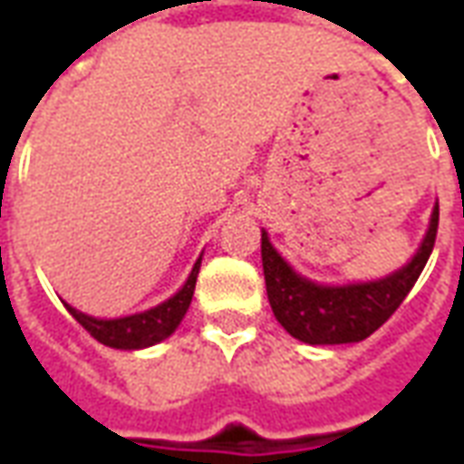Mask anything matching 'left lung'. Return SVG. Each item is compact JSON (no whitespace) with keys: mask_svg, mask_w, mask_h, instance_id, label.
Masks as SVG:
<instances>
[{"mask_svg":"<svg viewBox=\"0 0 464 464\" xmlns=\"http://www.w3.org/2000/svg\"><path fill=\"white\" fill-rule=\"evenodd\" d=\"M440 208L435 206L430 231L415 258L388 278L360 285H318L301 278L273 248L268 236H261L263 276L273 315L293 338L311 345H341L365 341L398 311L400 303L418 283L438 236Z\"/></svg>","mask_w":464,"mask_h":464,"instance_id":"left-lung-1","label":"left lung"}]
</instances>
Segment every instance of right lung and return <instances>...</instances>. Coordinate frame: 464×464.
Instances as JSON below:
<instances>
[{
    "instance_id": "1",
    "label": "right lung",
    "mask_w": 464,
    "mask_h": 464,
    "mask_svg": "<svg viewBox=\"0 0 464 464\" xmlns=\"http://www.w3.org/2000/svg\"><path fill=\"white\" fill-rule=\"evenodd\" d=\"M198 268H201V258L193 266L188 281L183 283V288L173 298H169L161 305H156L151 311L139 313V315H129V318H116V321H102V318H92L84 313L74 311L72 305H66V311L72 313L76 323H82V328L92 333V338L104 343L109 348L119 350H139L149 348L153 343H161L169 338L183 315L188 311L193 298V288H196V278H198Z\"/></svg>"
}]
</instances>
